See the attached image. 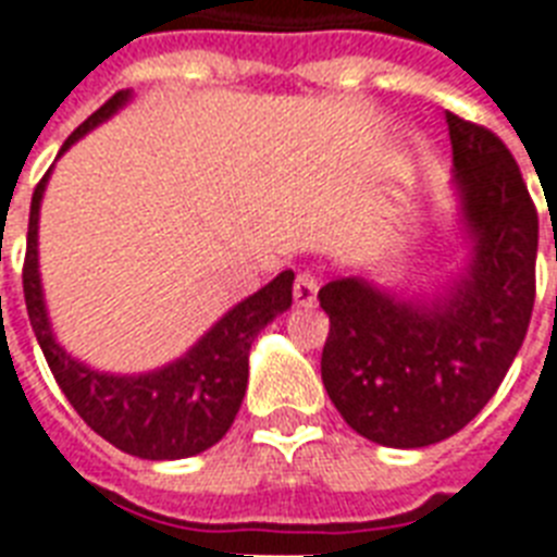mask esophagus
<instances>
[{
	"label": "esophagus",
	"mask_w": 557,
	"mask_h": 557,
	"mask_svg": "<svg viewBox=\"0 0 557 557\" xmlns=\"http://www.w3.org/2000/svg\"><path fill=\"white\" fill-rule=\"evenodd\" d=\"M318 288H321V283H318L309 271H300L295 277V304L314 306L318 304Z\"/></svg>",
	"instance_id": "34e87169"
}]
</instances>
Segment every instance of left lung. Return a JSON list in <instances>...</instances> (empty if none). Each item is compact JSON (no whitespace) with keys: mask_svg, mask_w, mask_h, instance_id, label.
Wrapping results in <instances>:
<instances>
[{"mask_svg":"<svg viewBox=\"0 0 557 557\" xmlns=\"http://www.w3.org/2000/svg\"><path fill=\"white\" fill-rule=\"evenodd\" d=\"M448 121L466 271L433 297L358 274L318 292L330 314L321 379L344 422L387 448H424L474 419L506 379L535 306L537 210L485 126Z\"/></svg>","mask_w":557,"mask_h":557,"instance_id":"8db88e82","label":"left lung"}]
</instances>
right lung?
<instances>
[{"label":"right lung","mask_w":557,"mask_h":557,"mask_svg":"<svg viewBox=\"0 0 557 557\" xmlns=\"http://www.w3.org/2000/svg\"><path fill=\"white\" fill-rule=\"evenodd\" d=\"M129 98V89L109 98L65 138L60 156L95 126L109 121L117 109L126 107ZM48 176L51 170L42 176L30 199L22 288L30 326L57 384L83 422L124 454L141 459H185L208 450L225 436L239 413L248 387V352L253 338L265 323L292 306L295 271H280L269 286H262L222 314L185 356L159 370L138 375L91 370L81 358L65 352L54 338L39 283V201L46 193Z\"/></svg>","instance_id":"obj_1"}]
</instances>
